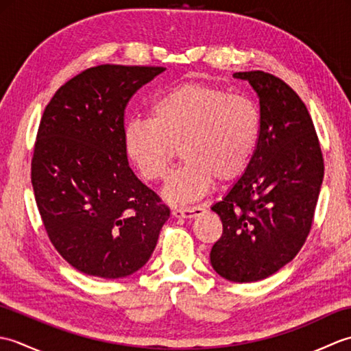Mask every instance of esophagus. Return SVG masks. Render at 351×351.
Here are the masks:
<instances>
[{"label":"esophagus","instance_id":"esophagus-1","mask_svg":"<svg viewBox=\"0 0 351 351\" xmlns=\"http://www.w3.org/2000/svg\"><path fill=\"white\" fill-rule=\"evenodd\" d=\"M204 213V208L202 206H187V208H175L173 211H171V215L176 219H193V217H197Z\"/></svg>","mask_w":351,"mask_h":351}]
</instances>
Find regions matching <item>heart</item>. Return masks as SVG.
I'll return each mask as SVG.
<instances>
[{
  "instance_id": "heart-1",
  "label": "heart",
  "mask_w": 351,
  "mask_h": 351,
  "mask_svg": "<svg viewBox=\"0 0 351 351\" xmlns=\"http://www.w3.org/2000/svg\"><path fill=\"white\" fill-rule=\"evenodd\" d=\"M259 128L252 101L204 83H182L156 96L149 119L126 122L123 141L147 181L167 175L180 147L184 162L170 175L162 197L184 205L202 197L214 178L228 182L244 173L255 155Z\"/></svg>"
}]
</instances>
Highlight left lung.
Here are the masks:
<instances>
[{
  "instance_id": "obj_1",
  "label": "left lung",
  "mask_w": 351,
  "mask_h": 351,
  "mask_svg": "<svg viewBox=\"0 0 351 351\" xmlns=\"http://www.w3.org/2000/svg\"><path fill=\"white\" fill-rule=\"evenodd\" d=\"M259 98V140L244 175L211 210L223 223L211 265L230 282H256L295 258L314 220L324 161L309 111L263 71L235 72Z\"/></svg>"
}]
</instances>
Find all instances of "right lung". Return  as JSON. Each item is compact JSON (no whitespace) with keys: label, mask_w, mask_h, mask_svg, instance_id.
<instances>
[{"label":"right lung","mask_w":351,"mask_h":351,"mask_svg":"<svg viewBox=\"0 0 351 351\" xmlns=\"http://www.w3.org/2000/svg\"><path fill=\"white\" fill-rule=\"evenodd\" d=\"M160 66L101 64L63 84L43 111L32 184L43 226L78 271L126 278L143 267L170 217L134 175L123 141L126 104Z\"/></svg>","instance_id":"1"}]
</instances>
